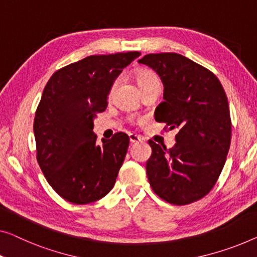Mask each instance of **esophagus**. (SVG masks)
I'll use <instances>...</instances> for the list:
<instances>
[{"mask_svg":"<svg viewBox=\"0 0 257 257\" xmlns=\"http://www.w3.org/2000/svg\"><path fill=\"white\" fill-rule=\"evenodd\" d=\"M129 141L130 143H139V142H142L143 141V139H142L141 136H137L135 135V134H129Z\"/></svg>","mask_w":257,"mask_h":257,"instance_id":"34e87169","label":"esophagus"}]
</instances>
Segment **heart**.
<instances>
[{
    "label": "heart",
    "mask_w": 257,
    "mask_h": 257,
    "mask_svg": "<svg viewBox=\"0 0 257 257\" xmlns=\"http://www.w3.org/2000/svg\"><path fill=\"white\" fill-rule=\"evenodd\" d=\"M135 79H136L137 85H139V87H140L141 90H143L144 87L151 85V84H153V83L159 82L158 78L156 77V75L152 74L151 71H148V70H140V71H137L136 74H135ZM116 85H117V80H115V82L112 84V86H110L109 95L113 94V92H114V90H115Z\"/></svg>",
    "instance_id": "1"
}]
</instances>
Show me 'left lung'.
I'll use <instances>...</instances> for the list:
<instances>
[{"mask_svg": "<svg viewBox=\"0 0 257 257\" xmlns=\"http://www.w3.org/2000/svg\"><path fill=\"white\" fill-rule=\"evenodd\" d=\"M139 63L152 68L164 84L156 121L179 129L168 150L149 141V182L171 204H190L213 188L225 165L231 144L226 93L216 75L181 54H148Z\"/></svg>", "mask_w": 257, "mask_h": 257, "instance_id": "obj_1", "label": "left lung"}]
</instances>
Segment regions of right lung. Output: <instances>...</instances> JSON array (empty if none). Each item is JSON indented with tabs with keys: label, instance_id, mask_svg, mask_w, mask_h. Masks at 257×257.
Instances as JSON below:
<instances>
[{
	"label": "right lung",
	"instance_id": "add662e5",
	"mask_svg": "<svg viewBox=\"0 0 257 257\" xmlns=\"http://www.w3.org/2000/svg\"><path fill=\"white\" fill-rule=\"evenodd\" d=\"M140 52L91 55L61 68L46 84L34 116L37 160L64 200L87 204L114 187L129 147L116 133L97 142L93 118L107 107L110 86Z\"/></svg>",
	"mask_w": 257,
	"mask_h": 257
}]
</instances>
